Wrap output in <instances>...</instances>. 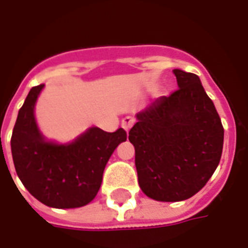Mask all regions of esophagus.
I'll list each match as a JSON object with an SVG mask.
<instances>
[{
  "mask_svg": "<svg viewBox=\"0 0 248 248\" xmlns=\"http://www.w3.org/2000/svg\"><path fill=\"white\" fill-rule=\"evenodd\" d=\"M133 124H134V119L131 118V117H124V118L122 119V127H124L126 131L133 126Z\"/></svg>",
  "mask_w": 248,
  "mask_h": 248,
  "instance_id": "obj_1",
  "label": "esophagus"
}]
</instances>
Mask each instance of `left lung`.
Listing matches in <instances>:
<instances>
[{
	"mask_svg": "<svg viewBox=\"0 0 248 248\" xmlns=\"http://www.w3.org/2000/svg\"><path fill=\"white\" fill-rule=\"evenodd\" d=\"M178 89L137 114L129 131L142 191L179 202L202 188L219 165L224 130L197 74L175 69Z\"/></svg>",
	"mask_w": 248,
	"mask_h": 248,
	"instance_id": "obj_1",
	"label": "left lung"
}]
</instances>
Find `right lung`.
<instances>
[{
	"mask_svg": "<svg viewBox=\"0 0 248 248\" xmlns=\"http://www.w3.org/2000/svg\"><path fill=\"white\" fill-rule=\"evenodd\" d=\"M44 85L31 87L19 108L12 134V155L17 175L28 191L49 207L85 206L97 195L108 158L126 140V131L90 127L76 140L58 145L41 135L34 105Z\"/></svg>",
	"mask_w": 248,
	"mask_h": 248,
	"instance_id": "obj_1",
	"label": "right lung"
}]
</instances>
